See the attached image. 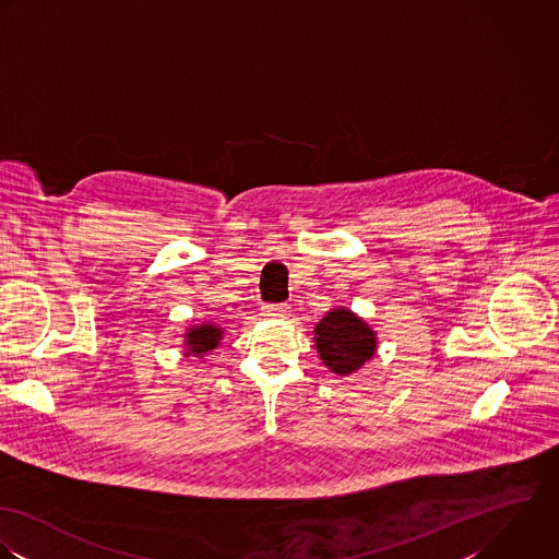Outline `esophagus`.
I'll return each mask as SVG.
<instances>
[{
    "label": "esophagus",
    "instance_id": "obj_1",
    "mask_svg": "<svg viewBox=\"0 0 559 559\" xmlns=\"http://www.w3.org/2000/svg\"><path fill=\"white\" fill-rule=\"evenodd\" d=\"M263 316L265 318H287L289 316V307L285 302H267L263 305Z\"/></svg>",
    "mask_w": 559,
    "mask_h": 559
}]
</instances>
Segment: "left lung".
<instances>
[{
    "label": "left lung",
    "mask_w": 559,
    "mask_h": 559,
    "mask_svg": "<svg viewBox=\"0 0 559 559\" xmlns=\"http://www.w3.org/2000/svg\"><path fill=\"white\" fill-rule=\"evenodd\" d=\"M316 345L335 373H352L376 352L373 331L347 309L331 311L316 326Z\"/></svg>",
    "instance_id": "obj_1"
}]
</instances>
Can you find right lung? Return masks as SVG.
I'll list each match as a JSON object with an SVG mask.
<instances>
[{
	"mask_svg": "<svg viewBox=\"0 0 559 559\" xmlns=\"http://www.w3.org/2000/svg\"><path fill=\"white\" fill-rule=\"evenodd\" d=\"M223 338V331L214 324H203V326H194L188 335H186V343L190 347L192 354H205L210 349H214ZM188 352V354H190Z\"/></svg>",
	"mask_w": 559,
	"mask_h": 559,
	"instance_id": "right-lung-1",
	"label": "right lung"
}]
</instances>
